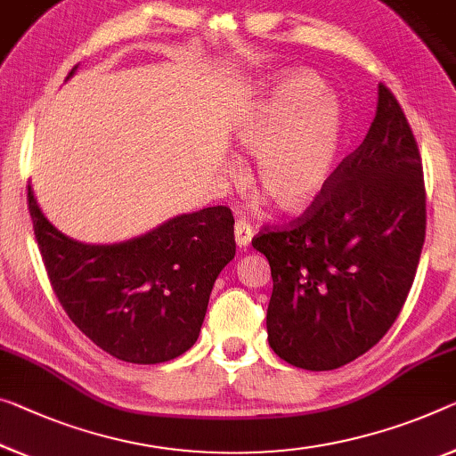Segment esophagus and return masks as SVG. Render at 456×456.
<instances>
[{
	"instance_id": "1",
	"label": "esophagus",
	"mask_w": 456,
	"mask_h": 456,
	"mask_svg": "<svg viewBox=\"0 0 456 456\" xmlns=\"http://www.w3.org/2000/svg\"><path fill=\"white\" fill-rule=\"evenodd\" d=\"M252 234H255V230H252V226H250L247 220H236V224H234V238H236L238 247L248 248V244L252 240Z\"/></svg>"
}]
</instances>
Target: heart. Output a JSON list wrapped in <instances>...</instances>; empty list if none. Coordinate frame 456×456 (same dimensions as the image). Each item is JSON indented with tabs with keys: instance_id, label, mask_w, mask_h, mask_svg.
<instances>
[{
	"instance_id": "b5f03b06",
	"label": "heart",
	"mask_w": 456,
	"mask_h": 456,
	"mask_svg": "<svg viewBox=\"0 0 456 456\" xmlns=\"http://www.w3.org/2000/svg\"><path fill=\"white\" fill-rule=\"evenodd\" d=\"M236 142L255 155V183L287 214H304L330 187L345 142V111L310 71H285L238 111Z\"/></svg>"
}]
</instances>
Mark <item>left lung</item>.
Instances as JSON below:
<instances>
[{
	"label": "left lung",
	"instance_id": "1",
	"mask_svg": "<svg viewBox=\"0 0 456 456\" xmlns=\"http://www.w3.org/2000/svg\"><path fill=\"white\" fill-rule=\"evenodd\" d=\"M426 236L416 138L379 86L367 138L316 206L252 247L267 256L269 345L293 367L338 369L383 338L414 283Z\"/></svg>",
	"mask_w": 456,
	"mask_h": 456
}]
</instances>
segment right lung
Listing matches in <instances>:
<instances>
[{"instance_id":"right-lung-1","label":"right lung","mask_w":456,"mask_h":456,"mask_svg":"<svg viewBox=\"0 0 456 456\" xmlns=\"http://www.w3.org/2000/svg\"><path fill=\"white\" fill-rule=\"evenodd\" d=\"M28 209L53 289L94 345L136 365L171 361L195 345L214 281L236 255L228 208L175 216L111 244L62 234L42 214L32 185Z\"/></svg>"}]
</instances>
